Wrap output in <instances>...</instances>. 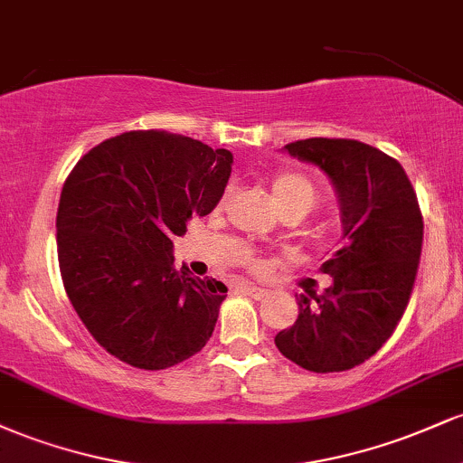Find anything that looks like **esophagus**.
Instances as JSON below:
<instances>
[{
	"label": "esophagus",
	"instance_id": "esophagus-1",
	"mask_svg": "<svg viewBox=\"0 0 463 463\" xmlns=\"http://www.w3.org/2000/svg\"><path fill=\"white\" fill-rule=\"evenodd\" d=\"M241 291L254 300H261L268 296V289H261V287H254V285H241Z\"/></svg>",
	"mask_w": 463,
	"mask_h": 463
}]
</instances>
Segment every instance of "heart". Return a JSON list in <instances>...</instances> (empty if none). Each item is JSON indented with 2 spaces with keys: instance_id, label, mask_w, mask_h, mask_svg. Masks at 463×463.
Segmentation results:
<instances>
[{
  "instance_id": "1",
  "label": "heart",
  "mask_w": 463,
  "mask_h": 463,
  "mask_svg": "<svg viewBox=\"0 0 463 463\" xmlns=\"http://www.w3.org/2000/svg\"><path fill=\"white\" fill-rule=\"evenodd\" d=\"M269 187H272V198L280 209V213H285V211H300L305 215L309 213L317 200L316 184L305 174L294 172V169H279L272 180H269ZM246 265L252 272H263L265 269L263 259L254 257V254H248Z\"/></svg>"
}]
</instances>
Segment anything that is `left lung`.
<instances>
[{
  "label": "left lung",
  "mask_w": 463,
  "mask_h": 463,
  "mask_svg": "<svg viewBox=\"0 0 463 463\" xmlns=\"http://www.w3.org/2000/svg\"><path fill=\"white\" fill-rule=\"evenodd\" d=\"M285 150L331 178L342 204V246L322 265L333 285L298 298V320L274 337L311 372L364 364L392 337L407 309L422 252V213L396 158L354 139H302Z\"/></svg>",
  "instance_id": "obj_1"
}]
</instances>
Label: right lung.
<instances>
[{"label": "right lung", "mask_w": 463, "mask_h": 463, "mask_svg": "<svg viewBox=\"0 0 463 463\" xmlns=\"http://www.w3.org/2000/svg\"><path fill=\"white\" fill-rule=\"evenodd\" d=\"M232 154L165 130H130L80 158L56 215L58 265L95 342L139 370L194 357L226 285L174 269V237L215 209Z\"/></svg>", "instance_id": "1"}]
</instances>
